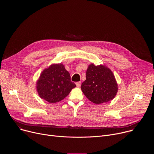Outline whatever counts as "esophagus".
<instances>
[{"label":"esophagus","instance_id":"1","mask_svg":"<svg viewBox=\"0 0 154 154\" xmlns=\"http://www.w3.org/2000/svg\"><path fill=\"white\" fill-rule=\"evenodd\" d=\"M76 85H77V86H78V87H80V85H81V82H76Z\"/></svg>","mask_w":154,"mask_h":154}]
</instances>
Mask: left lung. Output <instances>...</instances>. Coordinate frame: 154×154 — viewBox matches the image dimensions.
I'll return each mask as SVG.
<instances>
[{"label":"left lung","mask_w":154,"mask_h":154,"mask_svg":"<svg viewBox=\"0 0 154 154\" xmlns=\"http://www.w3.org/2000/svg\"><path fill=\"white\" fill-rule=\"evenodd\" d=\"M81 90L90 101L100 104L114 99L118 88L110 69L105 66L91 63L86 70V80L81 85Z\"/></svg>","instance_id":"1"}]
</instances>
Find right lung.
Instances as JSON below:
<instances>
[{
  "instance_id": "1",
  "label": "right lung",
  "mask_w": 154,
  "mask_h": 154,
  "mask_svg": "<svg viewBox=\"0 0 154 154\" xmlns=\"http://www.w3.org/2000/svg\"><path fill=\"white\" fill-rule=\"evenodd\" d=\"M39 96L49 103H56L66 97L76 86L61 64H53L43 70L36 82Z\"/></svg>"
}]
</instances>
